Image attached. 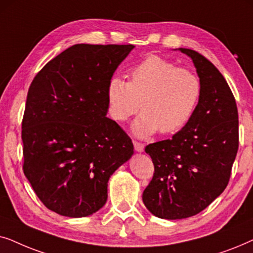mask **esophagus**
I'll use <instances>...</instances> for the list:
<instances>
[{"label": "esophagus", "mask_w": 253, "mask_h": 253, "mask_svg": "<svg viewBox=\"0 0 253 253\" xmlns=\"http://www.w3.org/2000/svg\"><path fill=\"white\" fill-rule=\"evenodd\" d=\"M133 146H134V150L137 152H143L145 148V145L143 143H139V141H133Z\"/></svg>", "instance_id": "obj_1"}]
</instances>
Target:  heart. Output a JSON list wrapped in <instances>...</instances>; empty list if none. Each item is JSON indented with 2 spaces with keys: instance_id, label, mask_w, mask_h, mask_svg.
I'll list each match as a JSON object with an SVG mask.
<instances>
[{
  "instance_id": "1",
  "label": "heart",
  "mask_w": 253,
  "mask_h": 253,
  "mask_svg": "<svg viewBox=\"0 0 253 253\" xmlns=\"http://www.w3.org/2000/svg\"><path fill=\"white\" fill-rule=\"evenodd\" d=\"M129 76V82L116 76L108 82L107 100L114 120L124 122L141 107L144 113L132 126L138 137L158 130L170 134L189 123L202 95V83L195 72L150 55L134 65Z\"/></svg>"
}]
</instances>
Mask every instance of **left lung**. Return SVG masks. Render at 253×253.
<instances>
[{"mask_svg":"<svg viewBox=\"0 0 253 253\" xmlns=\"http://www.w3.org/2000/svg\"><path fill=\"white\" fill-rule=\"evenodd\" d=\"M179 50L191 57L202 83L198 107L172 138L145 147L154 174L143 202L153 215L167 220L196 215L217 198L238 150L237 106L226 79L202 54Z\"/></svg>","mask_w":253,"mask_h":253,"instance_id":"obj_1","label":"left lung"}]
</instances>
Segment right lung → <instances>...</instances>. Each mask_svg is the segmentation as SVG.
I'll return each mask as SVG.
<instances>
[{
    "instance_id": "add662e5",
    "label": "right lung",
    "mask_w": 253,
    "mask_h": 253,
    "mask_svg": "<svg viewBox=\"0 0 253 253\" xmlns=\"http://www.w3.org/2000/svg\"><path fill=\"white\" fill-rule=\"evenodd\" d=\"M132 44H75L31 83L22 122L23 170L44 206L87 216L107 202L113 172L133 144L107 117V86Z\"/></svg>"
}]
</instances>
